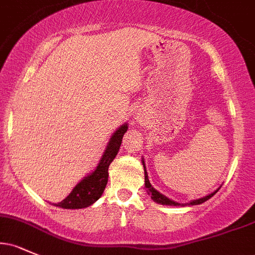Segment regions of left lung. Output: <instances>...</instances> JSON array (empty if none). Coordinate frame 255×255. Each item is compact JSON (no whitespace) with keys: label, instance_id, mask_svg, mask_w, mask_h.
I'll list each match as a JSON object with an SVG mask.
<instances>
[{"label":"left lung","instance_id":"obj_1","mask_svg":"<svg viewBox=\"0 0 255 255\" xmlns=\"http://www.w3.org/2000/svg\"><path fill=\"white\" fill-rule=\"evenodd\" d=\"M142 166H144V171H145V187H146V188H147V193L151 195L152 200H153L154 203H157V204L168 205V206H193V205H200V204L205 203V201H206V200H209L210 198H212L213 195H215L216 193L218 192V189H219V188L216 189L215 192H212L211 194L206 195V197L195 199V200L189 201V203H186V204L176 203V201L171 200V199H169L168 197H165V195H163L162 193H159V192L157 191V189H154L153 187H152V184L150 183V180H148L147 171H146V166H145L144 159H142Z\"/></svg>","mask_w":255,"mask_h":255}]
</instances>
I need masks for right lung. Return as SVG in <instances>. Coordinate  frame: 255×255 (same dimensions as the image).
Wrapping results in <instances>:
<instances>
[{
	"label": "right lung",
	"instance_id": "obj_1",
	"mask_svg": "<svg viewBox=\"0 0 255 255\" xmlns=\"http://www.w3.org/2000/svg\"><path fill=\"white\" fill-rule=\"evenodd\" d=\"M128 129V125L124 124L114 131L111 135L109 142H108L103 156L99 159V163L92 172H90L87 176L79 182L77 186L73 188L69 195L63 199L61 203L54 204L55 206L61 207V209H85L89 207L93 203L98 200L103 194L105 186L108 183V177H109V165L116 157L121 146L122 137Z\"/></svg>",
	"mask_w": 255,
	"mask_h": 255
}]
</instances>
